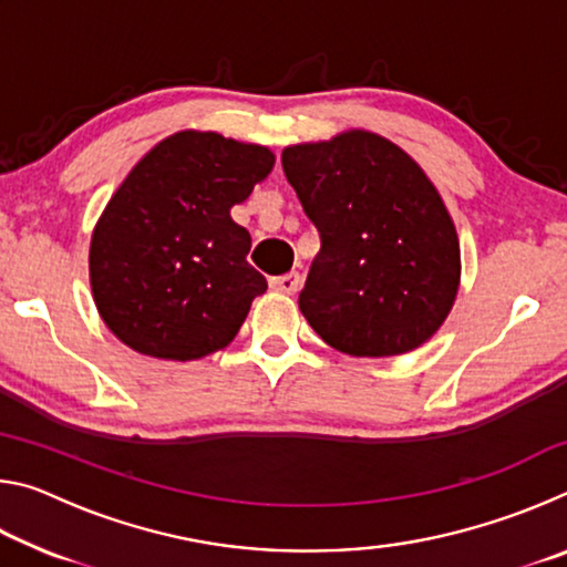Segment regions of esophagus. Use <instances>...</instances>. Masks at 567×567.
Segmentation results:
<instances>
[{"instance_id":"34e87169","label":"esophagus","mask_w":567,"mask_h":567,"mask_svg":"<svg viewBox=\"0 0 567 567\" xmlns=\"http://www.w3.org/2000/svg\"><path fill=\"white\" fill-rule=\"evenodd\" d=\"M302 285V277L297 272H287V275H280V277H272L270 280V287L277 292H285V295H295L297 290H300Z\"/></svg>"}]
</instances>
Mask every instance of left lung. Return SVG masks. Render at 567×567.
I'll return each instance as SVG.
<instances>
[{"label": "left lung", "mask_w": 567, "mask_h": 567, "mask_svg": "<svg viewBox=\"0 0 567 567\" xmlns=\"http://www.w3.org/2000/svg\"><path fill=\"white\" fill-rule=\"evenodd\" d=\"M282 169L320 235L300 292L310 328L354 358L433 338L457 295L460 245L417 162L378 134L344 132L287 147Z\"/></svg>", "instance_id": "obj_1"}]
</instances>
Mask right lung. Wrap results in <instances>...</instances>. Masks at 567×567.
I'll return each mask as SVG.
<instances>
[{
	"label": "right lung",
	"mask_w": 567,
	"mask_h": 567,
	"mask_svg": "<svg viewBox=\"0 0 567 567\" xmlns=\"http://www.w3.org/2000/svg\"><path fill=\"white\" fill-rule=\"evenodd\" d=\"M275 165L260 145L177 132L137 162L100 217L90 280L107 328L132 350L197 360L227 348L267 280L229 209Z\"/></svg>",
	"instance_id": "add662e5"
}]
</instances>
